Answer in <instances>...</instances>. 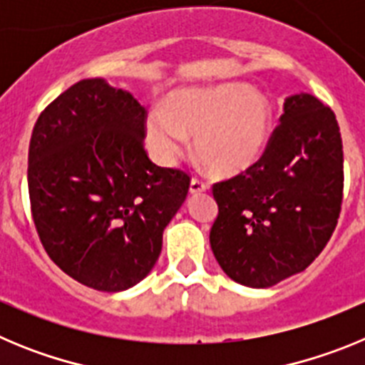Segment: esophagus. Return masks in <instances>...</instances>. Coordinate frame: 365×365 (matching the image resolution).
I'll list each match as a JSON object with an SVG mask.
<instances>
[{
	"label": "esophagus",
	"mask_w": 365,
	"mask_h": 365,
	"mask_svg": "<svg viewBox=\"0 0 365 365\" xmlns=\"http://www.w3.org/2000/svg\"><path fill=\"white\" fill-rule=\"evenodd\" d=\"M206 190H208V186H206L202 180L192 179V182H190V193H192V195H199V193L206 192Z\"/></svg>",
	"instance_id": "obj_1"
}]
</instances>
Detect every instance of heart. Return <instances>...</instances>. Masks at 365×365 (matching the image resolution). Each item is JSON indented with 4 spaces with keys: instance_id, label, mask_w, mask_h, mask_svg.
Returning a JSON list of instances; mask_svg holds the SVG:
<instances>
[{
    "instance_id": "heart-1",
    "label": "heart",
    "mask_w": 365,
    "mask_h": 365,
    "mask_svg": "<svg viewBox=\"0 0 365 365\" xmlns=\"http://www.w3.org/2000/svg\"><path fill=\"white\" fill-rule=\"evenodd\" d=\"M274 128V106L248 83L182 87L146 115L144 135L151 157L163 166L179 159L186 135L193 150L221 177H235L265 155Z\"/></svg>"
}]
</instances>
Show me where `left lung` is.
<instances>
[{"instance_id":"8db88e82","label":"left lung","mask_w":365,"mask_h":365,"mask_svg":"<svg viewBox=\"0 0 365 365\" xmlns=\"http://www.w3.org/2000/svg\"><path fill=\"white\" fill-rule=\"evenodd\" d=\"M344 188L336 117L309 93L285 98L259 163L214 185L212 252L235 283L267 289L307 269L331 240Z\"/></svg>"}]
</instances>
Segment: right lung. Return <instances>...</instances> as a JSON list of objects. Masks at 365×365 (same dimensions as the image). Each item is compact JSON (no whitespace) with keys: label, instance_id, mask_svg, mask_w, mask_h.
Returning <instances> with one entry per match:
<instances>
[{"label":"right lung","instance_id":"right-lung-1","mask_svg":"<svg viewBox=\"0 0 365 365\" xmlns=\"http://www.w3.org/2000/svg\"><path fill=\"white\" fill-rule=\"evenodd\" d=\"M146 109L104 78L74 83L45 109L29 144V195L45 250L96 291H128L163 250L190 177L144 151Z\"/></svg>","mask_w":365,"mask_h":365}]
</instances>
